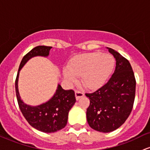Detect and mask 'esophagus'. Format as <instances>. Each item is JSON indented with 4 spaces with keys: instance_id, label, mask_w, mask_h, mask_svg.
Instances as JSON below:
<instances>
[{
    "instance_id": "1",
    "label": "esophagus",
    "mask_w": 150,
    "mask_h": 150,
    "mask_svg": "<svg viewBox=\"0 0 150 150\" xmlns=\"http://www.w3.org/2000/svg\"><path fill=\"white\" fill-rule=\"evenodd\" d=\"M84 96V93L83 91H80V90H76L75 91V97H76V100H78L80 98Z\"/></svg>"
}]
</instances>
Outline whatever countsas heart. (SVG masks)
<instances>
[{"label": "heart", "instance_id": "obj_1", "mask_svg": "<svg viewBox=\"0 0 150 150\" xmlns=\"http://www.w3.org/2000/svg\"><path fill=\"white\" fill-rule=\"evenodd\" d=\"M115 60L108 54L88 52L78 55L70 60L68 67L63 70L65 78L69 83H75L77 77H81L85 88H99L111 74Z\"/></svg>", "mask_w": 150, "mask_h": 150}]
</instances>
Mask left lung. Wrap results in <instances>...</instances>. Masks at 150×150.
Wrapping results in <instances>:
<instances>
[{"label": "left lung", "mask_w": 150, "mask_h": 150, "mask_svg": "<svg viewBox=\"0 0 150 150\" xmlns=\"http://www.w3.org/2000/svg\"><path fill=\"white\" fill-rule=\"evenodd\" d=\"M116 60L114 73L103 86L92 93L87 120L93 129L110 132L119 128L130 115L135 97L136 80L132 68L117 51L107 47Z\"/></svg>", "instance_id": "obj_1"}]
</instances>
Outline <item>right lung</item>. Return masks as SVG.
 Masks as SVG:
<instances>
[{
  "label": "right lung",
  "mask_w": 150,
  "mask_h": 150,
  "mask_svg": "<svg viewBox=\"0 0 150 150\" xmlns=\"http://www.w3.org/2000/svg\"><path fill=\"white\" fill-rule=\"evenodd\" d=\"M52 47L40 45L34 47L23 57L16 79V93L21 112L33 127L45 133L55 132L67 125L68 112L76 102L74 90H65L60 85L56 93L47 103L36 107L25 104L20 97L18 88L19 72L26 62L35 56L46 57Z\"/></svg>",
  "instance_id": "1"
}]
</instances>
